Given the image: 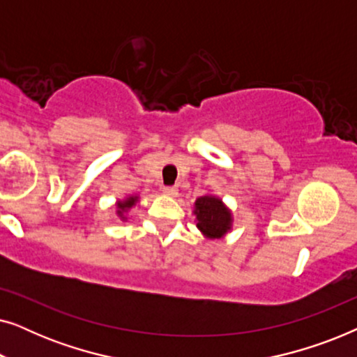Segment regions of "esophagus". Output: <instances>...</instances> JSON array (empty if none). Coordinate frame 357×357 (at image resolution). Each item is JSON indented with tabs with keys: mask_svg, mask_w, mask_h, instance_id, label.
Wrapping results in <instances>:
<instances>
[{
	"mask_svg": "<svg viewBox=\"0 0 357 357\" xmlns=\"http://www.w3.org/2000/svg\"><path fill=\"white\" fill-rule=\"evenodd\" d=\"M162 192L167 195V197H177L178 195V188L174 187V185H164Z\"/></svg>",
	"mask_w": 357,
	"mask_h": 357,
	"instance_id": "esophagus-1",
	"label": "esophagus"
}]
</instances>
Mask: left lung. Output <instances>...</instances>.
Segmentation results:
<instances>
[{
  "label": "left lung",
  "mask_w": 357,
  "mask_h": 357,
  "mask_svg": "<svg viewBox=\"0 0 357 357\" xmlns=\"http://www.w3.org/2000/svg\"><path fill=\"white\" fill-rule=\"evenodd\" d=\"M197 227L208 238H221L231 231L232 214L221 198L204 195L195 202Z\"/></svg>",
  "instance_id": "1"
}]
</instances>
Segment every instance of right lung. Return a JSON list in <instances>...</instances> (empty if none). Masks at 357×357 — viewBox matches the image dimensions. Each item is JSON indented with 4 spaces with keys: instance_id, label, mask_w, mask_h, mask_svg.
<instances>
[{
    "instance_id": "obj_1",
    "label": "right lung",
    "mask_w": 357,
    "mask_h": 357,
    "mask_svg": "<svg viewBox=\"0 0 357 357\" xmlns=\"http://www.w3.org/2000/svg\"><path fill=\"white\" fill-rule=\"evenodd\" d=\"M136 203H138V197H128L126 199H123V202H119L116 203V214H119L121 219H125L123 214L128 211L131 206H135Z\"/></svg>"
}]
</instances>
